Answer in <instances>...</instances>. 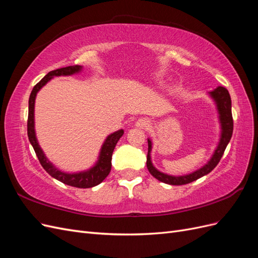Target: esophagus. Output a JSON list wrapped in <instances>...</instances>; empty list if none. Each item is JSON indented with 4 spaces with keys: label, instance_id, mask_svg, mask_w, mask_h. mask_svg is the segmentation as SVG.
Segmentation results:
<instances>
[{
    "label": "esophagus",
    "instance_id": "esophagus-1",
    "mask_svg": "<svg viewBox=\"0 0 258 258\" xmlns=\"http://www.w3.org/2000/svg\"><path fill=\"white\" fill-rule=\"evenodd\" d=\"M136 126L140 129H146L148 127V120L145 118H140L136 122Z\"/></svg>",
    "mask_w": 258,
    "mask_h": 258
}]
</instances>
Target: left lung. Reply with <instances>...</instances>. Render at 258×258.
<instances>
[{"label":"left lung","mask_w":258,"mask_h":258,"mask_svg":"<svg viewBox=\"0 0 258 258\" xmlns=\"http://www.w3.org/2000/svg\"><path fill=\"white\" fill-rule=\"evenodd\" d=\"M209 93L210 96L212 97V99L215 101L218 115H220L218 117H220L221 129H222L220 142H218V145L216 147V150L214 151L212 157H211V159L204 167L194 171L192 173L186 174V175H179V176L169 175V174L160 172V171H158L153 166L152 160H151L152 141L151 139H148L147 140L148 152H147L146 166L148 171H150V173L155 178H157L158 181L169 185H184V184L191 183L194 181H196V179L210 173L211 171L217 166V163L220 162L221 158L223 157V154L230 141L231 136H232V130H233V120H232V114H231V99H230L228 90L225 87H222V86H218L216 89H214L213 91H211Z\"/></svg>","instance_id":"left-lung-1"}]
</instances>
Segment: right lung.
I'll list each match as a JSON object with an SVG mask.
<instances>
[{
  "label": "right lung",
  "instance_id": "1",
  "mask_svg": "<svg viewBox=\"0 0 258 258\" xmlns=\"http://www.w3.org/2000/svg\"><path fill=\"white\" fill-rule=\"evenodd\" d=\"M82 69L83 67L81 66H70V67L53 70V71H50L47 75L44 76L43 79L34 86L29 98L28 137H29V141L31 145H32L34 148V152L37 156L38 160H40L42 167L49 175H51L53 178L58 179V181L62 182L63 184L77 187V188H90V187L97 186L101 182H103V179L108 175V173H110L111 168H112L111 161H112L113 151L117 142H118L119 139L122 137L123 130L120 129L108 136L105 139L102 147H101L100 155L96 165L92 168H90L89 170L83 171V172H79V173H66L54 167L45 156L41 146L38 145L37 139L35 136V130H34V103H35V98H36L37 92L40 91V89L43 87V86L47 84L53 76L73 75L75 73L81 72Z\"/></svg>",
  "mask_w": 258,
  "mask_h": 258
}]
</instances>
